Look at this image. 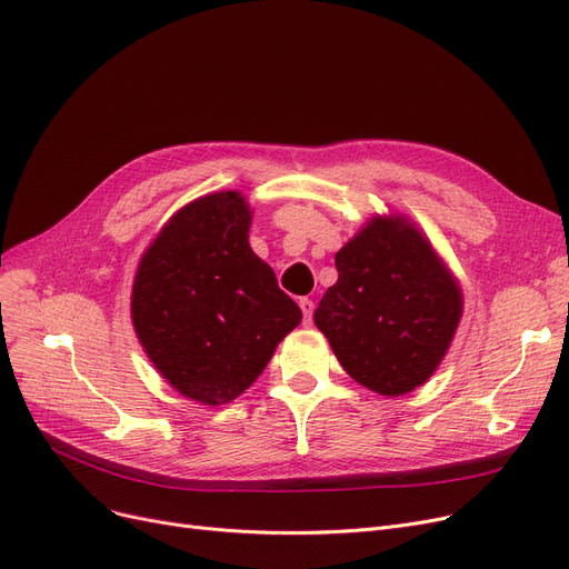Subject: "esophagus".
I'll list each match as a JSON object with an SVG mask.
<instances>
[{
    "mask_svg": "<svg viewBox=\"0 0 569 569\" xmlns=\"http://www.w3.org/2000/svg\"><path fill=\"white\" fill-rule=\"evenodd\" d=\"M300 309H302V313H305V325H311V320H313V300H309V297H302L300 300Z\"/></svg>",
    "mask_w": 569,
    "mask_h": 569,
    "instance_id": "34e87169",
    "label": "esophagus"
}]
</instances>
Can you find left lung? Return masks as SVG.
Returning a JSON list of instances; mask_svg holds the SVG:
<instances>
[{
  "label": "left lung",
  "instance_id": "left-lung-1",
  "mask_svg": "<svg viewBox=\"0 0 569 569\" xmlns=\"http://www.w3.org/2000/svg\"><path fill=\"white\" fill-rule=\"evenodd\" d=\"M339 279L313 320L341 367L382 397L420 387L461 318V290L422 232L373 219L337 253Z\"/></svg>",
  "mask_w": 569,
  "mask_h": 569
}]
</instances>
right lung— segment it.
<instances>
[{"instance_id":"right-lung-1","label":"right lung","mask_w":569,"mask_h":569,"mask_svg":"<svg viewBox=\"0 0 569 569\" xmlns=\"http://www.w3.org/2000/svg\"><path fill=\"white\" fill-rule=\"evenodd\" d=\"M237 191L198 198L166 223L140 260L131 318L161 376L204 406L242 395L302 311L249 247Z\"/></svg>"}]
</instances>
